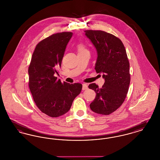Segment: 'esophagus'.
<instances>
[{
    "instance_id": "obj_1",
    "label": "esophagus",
    "mask_w": 160,
    "mask_h": 160,
    "mask_svg": "<svg viewBox=\"0 0 160 160\" xmlns=\"http://www.w3.org/2000/svg\"><path fill=\"white\" fill-rule=\"evenodd\" d=\"M88 85L86 84H83V87H82L83 90L88 89Z\"/></svg>"
}]
</instances>
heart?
<instances>
[{"mask_svg":"<svg viewBox=\"0 0 160 160\" xmlns=\"http://www.w3.org/2000/svg\"><path fill=\"white\" fill-rule=\"evenodd\" d=\"M77 50H78V52H83L84 51H86L87 50L86 49L85 47L82 44H78L77 46Z\"/></svg>","mask_w":160,"mask_h":160,"instance_id":"b5f03b06","label":"heart"}]
</instances>
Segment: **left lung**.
Segmentation results:
<instances>
[{
    "instance_id": "1",
    "label": "left lung",
    "mask_w": 160,
    "mask_h": 160,
    "mask_svg": "<svg viewBox=\"0 0 160 160\" xmlns=\"http://www.w3.org/2000/svg\"><path fill=\"white\" fill-rule=\"evenodd\" d=\"M84 32L97 51L95 69L102 73L105 80L101 88L95 83L89 85L96 93L90 108L96 113L108 115L122 105L128 91L131 77L126 50L121 40L111 33L93 30Z\"/></svg>"
}]
</instances>
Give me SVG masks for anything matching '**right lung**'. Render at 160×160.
<instances>
[{
  "label": "right lung",
  "instance_id": "obj_1",
  "mask_svg": "<svg viewBox=\"0 0 160 160\" xmlns=\"http://www.w3.org/2000/svg\"><path fill=\"white\" fill-rule=\"evenodd\" d=\"M72 33L53 34L36 46L28 69L29 86L38 108L52 118L69 110L72 102L82 89L80 83H62L55 76Z\"/></svg>",
  "mask_w": 160,
  "mask_h": 160
}]
</instances>
